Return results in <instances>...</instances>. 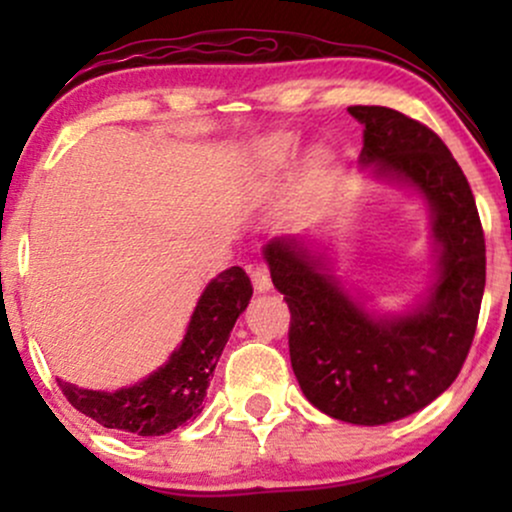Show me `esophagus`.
<instances>
[{"label":"esophagus","mask_w":512,"mask_h":512,"mask_svg":"<svg viewBox=\"0 0 512 512\" xmlns=\"http://www.w3.org/2000/svg\"><path fill=\"white\" fill-rule=\"evenodd\" d=\"M248 272H250V279H252V286H255V291H260V293H264V291H269L272 289V276H269V272L264 267H248Z\"/></svg>","instance_id":"obj_1"}]
</instances>
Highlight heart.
Listing matches in <instances>:
<instances>
[{"instance_id": "1", "label": "heart", "mask_w": 512, "mask_h": 512, "mask_svg": "<svg viewBox=\"0 0 512 512\" xmlns=\"http://www.w3.org/2000/svg\"><path fill=\"white\" fill-rule=\"evenodd\" d=\"M293 149H296V144H293L291 137H286V134H274V137L264 139V142L257 146V158H260L262 168L276 170L289 161L293 156Z\"/></svg>"}]
</instances>
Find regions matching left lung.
Masks as SVG:
<instances>
[{"mask_svg": "<svg viewBox=\"0 0 512 512\" xmlns=\"http://www.w3.org/2000/svg\"><path fill=\"white\" fill-rule=\"evenodd\" d=\"M363 127L361 163L426 197L440 248L426 303L402 317H373L339 286L322 255L296 238L264 248L274 286L291 310L289 351L308 402L332 419L380 426L424 409L452 385L477 332L486 245L462 168L433 129L383 105H351Z\"/></svg>", "mask_w": 512, "mask_h": 512, "instance_id": "left-lung-1", "label": "left lung"}]
</instances>
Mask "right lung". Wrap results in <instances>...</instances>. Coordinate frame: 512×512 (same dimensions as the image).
<instances>
[{
  "label": "right lung",
  "mask_w": 512,
  "mask_h": 512,
  "mask_svg": "<svg viewBox=\"0 0 512 512\" xmlns=\"http://www.w3.org/2000/svg\"><path fill=\"white\" fill-rule=\"evenodd\" d=\"M250 296L252 284L245 269H226L204 289L180 349L142 383L117 392L81 390L60 378L57 385L76 411L105 428L134 436H166L202 411L216 361Z\"/></svg>",
  "instance_id": "add662e5"
}]
</instances>
